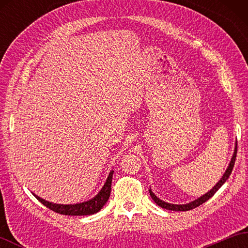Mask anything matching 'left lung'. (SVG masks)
Instances as JSON below:
<instances>
[{
	"mask_svg": "<svg viewBox=\"0 0 248 248\" xmlns=\"http://www.w3.org/2000/svg\"><path fill=\"white\" fill-rule=\"evenodd\" d=\"M236 151H238V145H235V148H234V152H233V155L232 157H231V161L229 163V166L227 170H226L225 173L223 175V177L220 178V180L217 183V186H214V187L212 189H210V191L207 193L202 195V197L197 198L196 200H194V202H189V203H186V204H173V203H168V202H163V200H161L160 198H157L155 195L152 193L151 188L149 189V193H150V196L151 198L155 200V202L160 205L161 208L163 209H167V210H171V211H188V210H192L194 208H197L198 205L202 204L203 202H207L208 199L211 198L213 195L217 193L218 191V188L223 186V184L228 180L229 176L231 175V171H232L233 170V166H234V162H235V157H236Z\"/></svg>",
	"mask_w": 248,
	"mask_h": 248,
	"instance_id": "1",
	"label": "left lung"
}]
</instances>
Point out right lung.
<instances>
[{
  "mask_svg": "<svg viewBox=\"0 0 248 248\" xmlns=\"http://www.w3.org/2000/svg\"><path fill=\"white\" fill-rule=\"evenodd\" d=\"M114 171L112 170L108 173V177L105 181L103 187L101 188L96 196L93 199L88 200V202H84L81 203H76V204H59V203H53L50 202H46V200L40 198L33 193L34 196L39 200V202L46 205V208H49L52 211L56 213L64 214V215H91L97 213L103 208V205L107 203L108 200L109 194H110V186H112V178H113Z\"/></svg>",
  "mask_w": 248,
  "mask_h": 248,
  "instance_id": "1",
  "label": "right lung"
}]
</instances>
